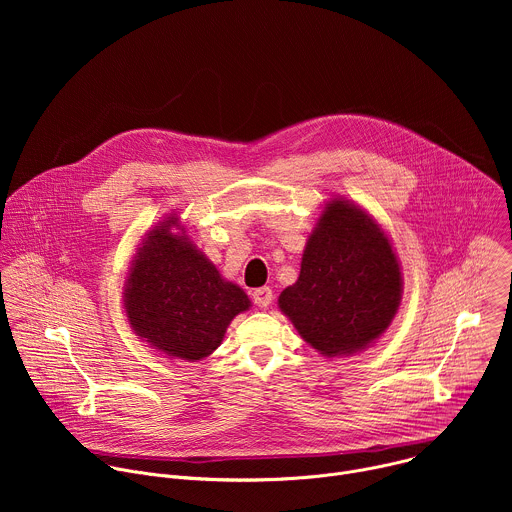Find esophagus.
<instances>
[{
  "instance_id": "esophagus-1",
  "label": "esophagus",
  "mask_w": 512,
  "mask_h": 512,
  "mask_svg": "<svg viewBox=\"0 0 512 512\" xmlns=\"http://www.w3.org/2000/svg\"><path fill=\"white\" fill-rule=\"evenodd\" d=\"M251 298H253L255 306L267 308L273 302V291H271V287H257V289H253Z\"/></svg>"
}]
</instances>
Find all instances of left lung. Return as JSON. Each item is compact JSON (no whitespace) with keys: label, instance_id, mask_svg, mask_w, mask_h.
<instances>
[{"label":"left lung","instance_id":"8db88e82","mask_svg":"<svg viewBox=\"0 0 512 512\" xmlns=\"http://www.w3.org/2000/svg\"><path fill=\"white\" fill-rule=\"evenodd\" d=\"M401 291L399 263L381 227L360 208L332 200L279 308L318 352L352 354L389 328Z\"/></svg>","mask_w":512,"mask_h":512}]
</instances>
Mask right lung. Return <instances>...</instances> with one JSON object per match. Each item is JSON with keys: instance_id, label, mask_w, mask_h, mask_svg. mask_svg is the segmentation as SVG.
<instances>
[{"instance_id": "right-lung-1", "label": "right lung", "mask_w": 512, "mask_h": 512, "mask_svg": "<svg viewBox=\"0 0 512 512\" xmlns=\"http://www.w3.org/2000/svg\"><path fill=\"white\" fill-rule=\"evenodd\" d=\"M178 218L156 227L135 255L125 312L135 334L182 360H200L221 344L231 320L249 310L245 291L225 281L184 237Z\"/></svg>"}]
</instances>
